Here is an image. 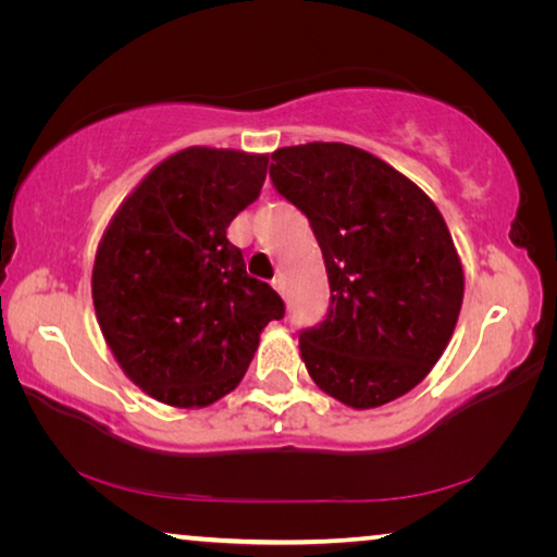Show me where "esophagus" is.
<instances>
[{
  "label": "esophagus",
  "mask_w": 557,
  "mask_h": 557,
  "mask_svg": "<svg viewBox=\"0 0 557 557\" xmlns=\"http://www.w3.org/2000/svg\"><path fill=\"white\" fill-rule=\"evenodd\" d=\"M272 287H275L282 297H285V280H282V275H277L275 280H272Z\"/></svg>",
  "instance_id": "obj_1"
}]
</instances>
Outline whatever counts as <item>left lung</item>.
<instances>
[{"instance_id":"left-lung-1","label":"left lung","mask_w":557,"mask_h":557,"mask_svg":"<svg viewBox=\"0 0 557 557\" xmlns=\"http://www.w3.org/2000/svg\"><path fill=\"white\" fill-rule=\"evenodd\" d=\"M270 178L322 248L329 314L301 329L312 381L356 410L412 391L457 326L465 270L445 219L398 169L342 143L272 152Z\"/></svg>"}]
</instances>
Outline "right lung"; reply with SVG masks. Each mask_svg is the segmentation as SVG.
I'll return each instance as SVG.
<instances>
[{"label": "right lung", "mask_w": 557, "mask_h": 557, "mask_svg": "<svg viewBox=\"0 0 557 557\" xmlns=\"http://www.w3.org/2000/svg\"><path fill=\"white\" fill-rule=\"evenodd\" d=\"M268 154L186 147L112 215L92 265L100 332L127 379L174 408H206L248 371L260 332L285 317L248 275L231 221L260 196Z\"/></svg>", "instance_id": "right-lung-1"}]
</instances>
